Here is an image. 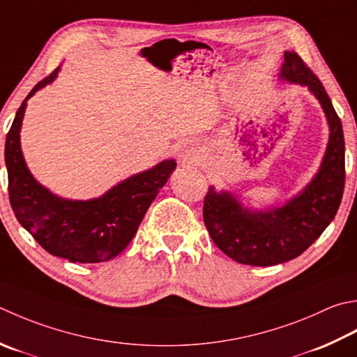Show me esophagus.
<instances>
[{"instance_id": "1", "label": "esophagus", "mask_w": 357, "mask_h": 357, "mask_svg": "<svg viewBox=\"0 0 357 357\" xmlns=\"http://www.w3.org/2000/svg\"><path fill=\"white\" fill-rule=\"evenodd\" d=\"M197 158H198V155H197V150L193 149L192 145H184L183 149H181V151H179V162L183 164V165H192V164H195L197 162Z\"/></svg>"}]
</instances>
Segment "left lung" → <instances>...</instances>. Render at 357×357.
I'll list each match as a JSON object with an SVG mask.
<instances>
[{
  "label": "left lung",
  "instance_id": "obj_1",
  "mask_svg": "<svg viewBox=\"0 0 357 357\" xmlns=\"http://www.w3.org/2000/svg\"><path fill=\"white\" fill-rule=\"evenodd\" d=\"M280 77L306 85L322 103L330 142L317 176L283 207L250 212L226 192L212 187L207 192L202 218L208 235L227 257L252 266H272L303 254L334 220L345 187L344 130L322 82L296 51L284 52Z\"/></svg>",
  "mask_w": 357,
  "mask_h": 357
}]
</instances>
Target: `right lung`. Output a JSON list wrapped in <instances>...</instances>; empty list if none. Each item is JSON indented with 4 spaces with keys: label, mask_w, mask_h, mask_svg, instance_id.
Returning a JSON list of instances; mask_svg holds the SVG:
<instances>
[{
    "label": "right lung",
    "mask_w": 357,
    "mask_h": 357,
    "mask_svg": "<svg viewBox=\"0 0 357 357\" xmlns=\"http://www.w3.org/2000/svg\"><path fill=\"white\" fill-rule=\"evenodd\" d=\"M59 68L38 82L20 105L6 137L9 199L20 225L46 252L73 263H100L121 254L136 235L144 215L174 170V160L123 181L102 198L68 201L54 197L32 178L20 146L26 100L52 82Z\"/></svg>",
    "instance_id": "right-lung-1"
}]
</instances>
